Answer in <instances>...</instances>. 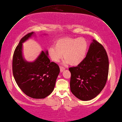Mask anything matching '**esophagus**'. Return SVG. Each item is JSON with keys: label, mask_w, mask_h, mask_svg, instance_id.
<instances>
[{"label": "esophagus", "mask_w": 122, "mask_h": 122, "mask_svg": "<svg viewBox=\"0 0 122 122\" xmlns=\"http://www.w3.org/2000/svg\"><path fill=\"white\" fill-rule=\"evenodd\" d=\"M60 71L61 72L65 70V68L62 66H60Z\"/></svg>", "instance_id": "obj_1"}]
</instances>
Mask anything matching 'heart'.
<instances>
[{"mask_svg":"<svg viewBox=\"0 0 122 122\" xmlns=\"http://www.w3.org/2000/svg\"><path fill=\"white\" fill-rule=\"evenodd\" d=\"M88 49V43L83 38L67 37L59 40L55 47H51L48 53L51 59L58 62L63 57L64 63L71 66L80 64L84 59Z\"/></svg>","mask_w":122,"mask_h":122,"instance_id":"heart-1","label":"heart"}]
</instances>
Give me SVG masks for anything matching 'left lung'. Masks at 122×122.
Listing matches in <instances>:
<instances>
[{"mask_svg": "<svg viewBox=\"0 0 122 122\" xmlns=\"http://www.w3.org/2000/svg\"><path fill=\"white\" fill-rule=\"evenodd\" d=\"M71 73L70 88L73 94L82 101L96 97L106 84L109 61L103 47L92 40L86 57L77 66L69 69Z\"/></svg>", "mask_w": 122, "mask_h": 122, "instance_id": "left-lung-1", "label": "left lung"}]
</instances>
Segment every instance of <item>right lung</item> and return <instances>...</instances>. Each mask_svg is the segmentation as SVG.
Listing matches in <instances>:
<instances>
[{
    "label": "right lung",
    "instance_id": "obj_1",
    "mask_svg": "<svg viewBox=\"0 0 122 122\" xmlns=\"http://www.w3.org/2000/svg\"><path fill=\"white\" fill-rule=\"evenodd\" d=\"M35 36V33L32 32L20 41L13 55V74L18 85L25 94L34 99H43L53 92L60 70L56 63L50 61L48 50L41 51L33 61L25 60L23 43Z\"/></svg>",
    "mask_w": 122,
    "mask_h": 122
}]
</instances>
